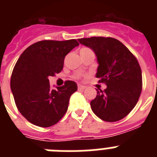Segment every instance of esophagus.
<instances>
[{
  "label": "esophagus",
  "mask_w": 157,
  "mask_h": 157,
  "mask_svg": "<svg viewBox=\"0 0 157 157\" xmlns=\"http://www.w3.org/2000/svg\"><path fill=\"white\" fill-rule=\"evenodd\" d=\"M78 89L79 90H85V89H86V86H85L78 85Z\"/></svg>",
  "instance_id": "obj_1"
}]
</instances>
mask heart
Wrapping results in <instances>:
<instances>
[{"label":"heart","mask_w":157,"mask_h":157,"mask_svg":"<svg viewBox=\"0 0 157 157\" xmlns=\"http://www.w3.org/2000/svg\"><path fill=\"white\" fill-rule=\"evenodd\" d=\"M82 49H89V48H82ZM75 77H76V78H78V77H80V75H76Z\"/></svg>","instance_id":"b5f03b06"}]
</instances>
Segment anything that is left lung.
<instances>
[{
  "mask_svg": "<svg viewBox=\"0 0 157 157\" xmlns=\"http://www.w3.org/2000/svg\"><path fill=\"white\" fill-rule=\"evenodd\" d=\"M78 41L96 54L99 64L96 77L107 85L105 90H97L91 109L104 121L122 120L132 111L141 95L142 75L138 59L113 37H92Z\"/></svg>",
  "mask_w": 157,
  "mask_h": 157,
  "instance_id": "8db88e82",
  "label": "left lung"
}]
</instances>
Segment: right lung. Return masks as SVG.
Wrapping results in <instances>:
<instances>
[{"label":"right lung","mask_w":157,"mask_h":157,"mask_svg":"<svg viewBox=\"0 0 157 157\" xmlns=\"http://www.w3.org/2000/svg\"><path fill=\"white\" fill-rule=\"evenodd\" d=\"M78 45L75 39L37 41L18 59L11 77V90L18 110L32 124L51 127L67 111L77 84L66 81L63 86L52 90L48 77L61 71L65 56Z\"/></svg>","instance_id":"1"}]
</instances>
